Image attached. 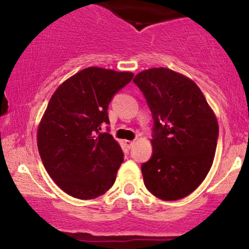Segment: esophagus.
<instances>
[{
    "label": "esophagus",
    "instance_id": "1",
    "mask_svg": "<svg viewBox=\"0 0 249 249\" xmlns=\"http://www.w3.org/2000/svg\"><path fill=\"white\" fill-rule=\"evenodd\" d=\"M124 142H125V145H127V147H129V148H131L132 146L135 145V141H124Z\"/></svg>",
    "mask_w": 249,
    "mask_h": 249
}]
</instances>
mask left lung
Listing matches in <instances>:
<instances>
[{
  "mask_svg": "<svg viewBox=\"0 0 249 249\" xmlns=\"http://www.w3.org/2000/svg\"><path fill=\"white\" fill-rule=\"evenodd\" d=\"M154 119L153 155L142 165L145 186L163 200L192 194L206 178L215 155L219 124L195 81L168 68L134 78Z\"/></svg>",
  "mask_w": 249,
  "mask_h": 249,
  "instance_id": "obj_1",
  "label": "left lung"
}]
</instances>
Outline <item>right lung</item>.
<instances>
[{"mask_svg":"<svg viewBox=\"0 0 249 249\" xmlns=\"http://www.w3.org/2000/svg\"><path fill=\"white\" fill-rule=\"evenodd\" d=\"M132 77L129 71L89 67L63 81L51 97L37 129V146L47 173L68 195L94 199L113 186L124 153L101 130L110 124L112 97Z\"/></svg>","mask_w":249,"mask_h":249,"instance_id":"add662e5","label":"right lung"}]
</instances>
